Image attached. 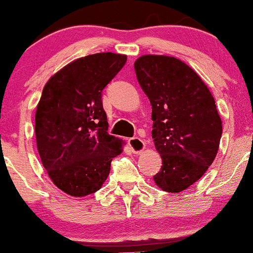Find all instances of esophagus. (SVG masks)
<instances>
[{
  "label": "esophagus",
  "mask_w": 253,
  "mask_h": 253,
  "mask_svg": "<svg viewBox=\"0 0 253 253\" xmlns=\"http://www.w3.org/2000/svg\"><path fill=\"white\" fill-rule=\"evenodd\" d=\"M128 145L132 148L133 153L134 154H140L144 152V150L146 148V144L142 141L140 138H132L128 140Z\"/></svg>",
  "instance_id": "1"
}]
</instances>
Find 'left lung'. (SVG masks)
<instances>
[{"label": "left lung", "instance_id": "obj_1", "mask_svg": "<svg viewBox=\"0 0 253 253\" xmlns=\"http://www.w3.org/2000/svg\"><path fill=\"white\" fill-rule=\"evenodd\" d=\"M134 68L151 101L152 138L163 160L154 182L179 193L202 178L218 153L223 126L214 97L190 66L173 56L142 55Z\"/></svg>", "mask_w": 253, "mask_h": 253}]
</instances>
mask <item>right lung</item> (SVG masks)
Returning a JSON list of instances; mask_svg holds the SVG:
<instances>
[{
    "label": "right lung",
    "mask_w": 253,
    "mask_h": 253,
    "mask_svg": "<svg viewBox=\"0 0 253 253\" xmlns=\"http://www.w3.org/2000/svg\"><path fill=\"white\" fill-rule=\"evenodd\" d=\"M127 61L96 53L72 61L44 84L36 107L35 136L41 163L62 192L84 197L99 191L124 141L109 135L101 93Z\"/></svg>",
    "instance_id": "obj_1"
}]
</instances>
